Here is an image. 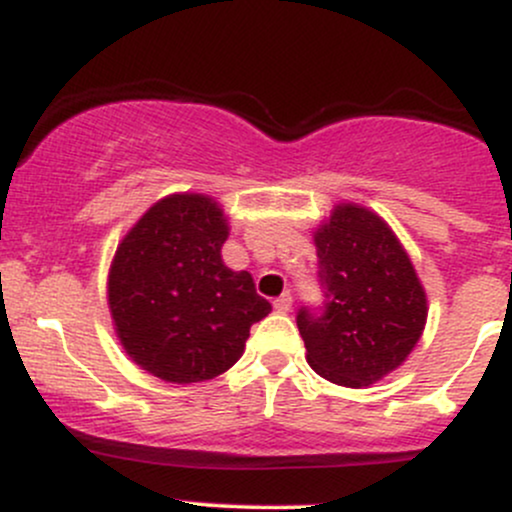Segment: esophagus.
I'll list each match as a JSON object with an SVG mask.
<instances>
[{
  "mask_svg": "<svg viewBox=\"0 0 512 512\" xmlns=\"http://www.w3.org/2000/svg\"><path fill=\"white\" fill-rule=\"evenodd\" d=\"M291 303H293V296L289 291H284L279 298H274V310L276 313H289Z\"/></svg>",
  "mask_w": 512,
  "mask_h": 512,
  "instance_id": "esophagus-1",
  "label": "esophagus"
}]
</instances>
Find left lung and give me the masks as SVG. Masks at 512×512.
Here are the masks:
<instances>
[{"mask_svg":"<svg viewBox=\"0 0 512 512\" xmlns=\"http://www.w3.org/2000/svg\"><path fill=\"white\" fill-rule=\"evenodd\" d=\"M320 310L301 308L298 330L317 375L368 387L407 361L426 325V291L392 228L375 211L337 204L315 231Z\"/></svg>","mask_w":512,"mask_h":512,"instance_id":"1","label":"left lung"}]
</instances>
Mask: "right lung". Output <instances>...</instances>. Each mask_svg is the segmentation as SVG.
<instances>
[{"mask_svg":"<svg viewBox=\"0 0 512 512\" xmlns=\"http://www.w3.org/2000/svg\"><path fill=\"white\" fill-rule=\"evenodd\" d=\"M223 209L207 195H168L129 228L108 276L115 332L137 366L175 385L226 373L272 305L248 272L221 260Z\"/></svg>","mask_w":512,"mask_h":512,"instance_id":"add662e5","label":"right lung"}]
</instances>
